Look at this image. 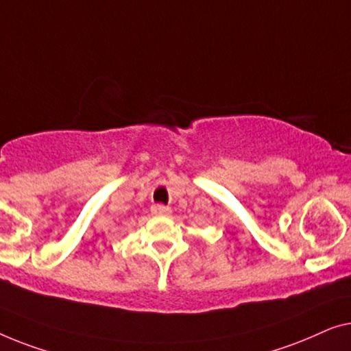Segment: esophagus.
I'll list each match as a JSON object with an SVG mask.
<instances>
[{"label": "esophagus", "mask_w": 351, "mask_h": 351, "mask_svg": "<svg viewBox=\"0 0 351 351\" xmlns=\"http://www.w3.org/2000/svg\"><path fill=\"white\" fill-rule=\"evenodd\" d=\"M151 211H152V215H157V216H169L171 210L169 208V206H165V205H162V204H157V205L152 206Z\"/></svg>", "instance_id": "1"}]
</instances>
